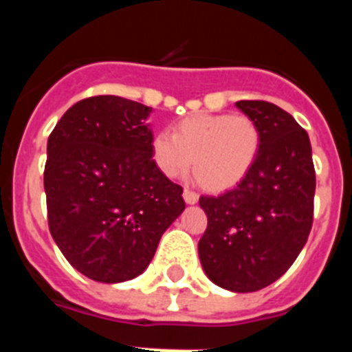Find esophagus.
<instances>
[{"mask_svg":"<svg viewBox=\"0 0 352 352\" xmlns=\"http://www.w3.org/2000/svg\"><path fill=\"white\" fill-rule=\"evenodd\" d=\"M183 199H185L186 204H195L199 201V195L195 194V192L185 188V190H183Z\"/></svg>","mask_w":352,"mask_h":352,"instance_id":"esophagus-1","label":"esophagus"}]
</instances>
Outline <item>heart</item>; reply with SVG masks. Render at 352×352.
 <instances>
[{"instance_id":"1","label":"heart","mask_w":352,"mask_h":352,"mask_svg":"<svg viewBox=\"0 0 352 352\" xmlns=\"http://www.w3.org/2000/svg\"><path fill=\"white\" fill-rule=\"evenodd\" d=\"M261 144L263 133L254 118L201 113L176 123L173 133L158 132L151 141V158L167 178H178L194 164L204 188L227 190L250 173Z\"/></svg>"}]
</instances>
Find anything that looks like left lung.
Instances as JSON below:
<instances>
[{
	"mask_svg": "<svg viewBox=\"0 0 352 352\" xmlns=\"http://www.w3.org/2000/svg\"><path fill=\"white\" fill-rule=\"evenodd\" d=\"M263 133L257 162L220 195H201L208 227L199 259L213 284L254 292L278 280L307 243L314 220L316 170L309 133L278 105L239 100Z\"/></svg>",
	"mask_w": 352,
	"mask_h": 352,
	"instance_id": "obj_1",
	"label": "left lung"
}]
</instances>
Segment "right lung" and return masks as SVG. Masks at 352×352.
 Wrapping results in <instances>:
<instances>
[{"label":"right lung","mask_w":352,"mask_h":352,"mask_svg":"<svg viewBox=\"0 0 352 352\" xmlns=\"http://www.w3.org/2000/svg\"><path fill=\"white\" fill-rule=\"evenodd\" d=\"M151 107L100 95L72 105L47 141L49 229L68 263L91 280H132L185 210L183 188L157 169Z\"/></svg>","instance_id":"1"}]
</instances>
